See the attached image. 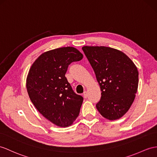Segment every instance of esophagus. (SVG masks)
<instances>
[{
  "label": "esophagus",
  "mask_w": 157,
  "mask_h": 157,
  "mask_svg": "<svg viewBox=\"0 0 157 157\" xmlns=\"http://www.w3.org/2000/svg\"><path fill=\"white\" fill-rule=\"evenodd\" d=\"M83 97H85V98H87V97H88V93H87V91H85L83 93Z\"/></svg>",
  "instance_id": "34e87169"
}]
</instances>
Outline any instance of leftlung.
Returning <instances> with one entry per match:
<instances>
[{"label":"left lung","mask_w":157,"mask_h":157,"mask_svg":"<svg viewBox=\"0 0 157 157\" xmlns=\"http://www.w3.org/2000/svg\"><path fill=\"white\" fill-rule=\"evenodd\" d=\"M96 75L101 98L96 107L110 121L127 113L138 89L139 72L124 52L107 47L85 46L82 48Z\"/></svg>","instance_id":"obj_1"}]
</instances>
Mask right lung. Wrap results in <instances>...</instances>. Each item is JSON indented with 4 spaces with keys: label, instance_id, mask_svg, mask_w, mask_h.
Returning a JSON list of instances; mask_svg holds the SVG:
<instances>
[{
    "label": "right lung",
    "instance_id": "add662e5",
    "mask_svg": "<svg viewBox=\"0 0 157 157\" xmlns=\"http://www.w3.org/2000/svg\"><path fill=\"white\" fill-rule=\"evenodd\" d=\"M83 55L72 47L51 50L41 54L30 67L26 89L39 112L52 123L69 127L78 117L83 101L65 77L69 64Z\"/></svg>",
    "mask_w": 157,
    "mask_h": 157
}]
</instances>
